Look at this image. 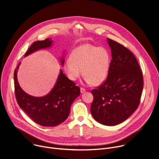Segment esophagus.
Here are the masks:
<instances>
[{"label": "esophagus", "mask_w": 159, "mask_h": 159, "mask_svg": "<svg viewBox=\"0 0 159 159\" xmlns=\"http://www.w3.org/2000/svg\"><path fill=\"white\" fill-rule=\"evenodd\" d=\"M85 89L84 88L81 87V88H80V93H85Z\"/></svg>", "instance_id": "1"}]
</instances>
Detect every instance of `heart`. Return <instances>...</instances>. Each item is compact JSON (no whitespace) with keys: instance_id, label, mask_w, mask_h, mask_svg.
<instances>
[{"instance_id":"b5f03b06","label":"heart","mask_w":159,"mask_h":159,"mask_svg":"<svg viewBox=\"0 0 159 159\" xmlns=\"http://www.w3.org/2000/svg\"><path fill=\"white\" fill-rule=\"evenodd\" d=\"M110 63V55L106 48L83 44L72 51L70 58L65 62L64 69L72 80H76L82 72L85 83L99 85L106 79Z\"/></svg>"}]
</instances>
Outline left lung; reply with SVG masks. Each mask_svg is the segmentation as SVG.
Returning a JSON list of instances; mask_svg holds the SVG:
<instances>
[{"label":"left lung","instance_id":"obj_1","mask_svg":"<svg viewBox=\"0 0 159 159\" xmlns=\"http://www.w3.org/2000/svg\"><path fill=\"white\" fill-rule=\"evenodd\" d=\"M112 60L104 82L92 90L90 112L96 121L115 126L138 108L143 87L142 72L134 55L122 44L107 38Z\"/></svg>","mask_w":159,"mask_h":159}]
</instances>
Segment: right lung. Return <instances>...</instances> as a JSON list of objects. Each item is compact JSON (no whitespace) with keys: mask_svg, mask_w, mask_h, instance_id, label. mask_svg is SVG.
<instances>
[{"mask_svg":"<svg viewBox=\"0 0 159 159\" xmlns=\"http://www.w3.org/2000/svg\"><path fill=\"white\" fill-rule=\"evenodd\" d=\"M53 43L50 38L34 42L25 57L39 50L51 48ZM64 62L63 55L60 59L61 66ZM20 64L14 74L16 98L19 107L31 120L43 126H56L65 121L70 114L72 104L80 94V88L60 70L54 87L48 94L42 97L31 96L22 89L18 82L17 74Z\"/></svg>","mask_w":159,"mask_h":159,"instance_id":"add662e5","label":"right lung"}]
</instances>
